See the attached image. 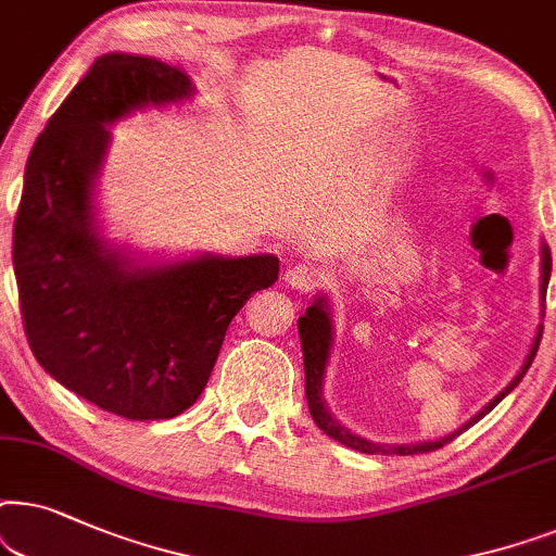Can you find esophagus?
Listing matches in <instances>:
<instances>
[{
    "label": "esophagus",
    "mask_w": 556,
    "mask_h": 556,
    "mask_svg": "<svg viewBox=\"0 0 556 556\" xmlns=\"http://www.w3.org/2000/svg\"><path fill=\"white\" fill-rule=\"evenodd\" d=\"M285 285L290 287V290H298V292H307L315 287V279H317V266H313L309 262H300V264H292L290 269L285 271Z\"/></svg>",
    "instance_id": "34e87169"
}]
</instances>
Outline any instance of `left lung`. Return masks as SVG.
<instances>
[{
  "mask_svg": "<svg viewBox=\"0 0 556 556\" xmlns=\"http://www.w3.org/2000/svg\"><path fill=\"white\" fill-rule=\"evenodd\" d=\"M539 256H542V264H539V307H542V320H544V300H546V285H549V274H552V254H549V247L542 241V249H539ZM300 328V340H302V355H305V394H307V406H309V414H313L315 425L323 429L325 434L332 440H338L340 445L345 447H353L358 450V453H366V455H417V453H432V450H440L442 445H447V442H453L457 434L465 432V429L476 425L478 419H483L488 412L493 409L495 404L501 402L503 396H508L510 391L519 387L523 376H527L531 361H534L536 355V348H539V340H542V323L536 325V332H534V340H531V348L527 353V358H523V364L519 368V374L510 379V383L503 391H498L491 402H488L483 409L478 414H472V417L465 421L463 427H457L455 432L445 434V438L440 440H427V442H412V445H383V442H374V440H366L361 438V434H355L353 429H348L343 421L332 417V412L328 409V404H325V396H323V387H325V374H328V364H330V355H332V345H336V323H332V307H330V300L325 298V294H315L313 305L307 307V313L300 317L298 323Z\"/></svg>",
  "mask_w": 556,
  "mask_h": 556,
  "instance_id": "left-lung-1",
  "label": "left lung"
}]
</instances>
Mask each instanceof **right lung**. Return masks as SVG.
I'll list each match as a JSON object with an SVG mask.
<instances>
[{"label": "right lung", "instance_id": "right-lung-1", "mask_svg": "<svg viewBox=\"0 0 556 556\" xmlns=\"http://www.w3.org/2000/svg\"><path fill=\"white\" fill-rule=\"evenodd\" d=\"M192 96L177 65L96 58L25 167L12 262L29 348L58 383L124 419H169L195 404L236 313L279 274L274 254L162 258L103 233L96 185L109 127Z\"/></svg>", "mask_w": 556, "mask_h": 556}]
</instances>
